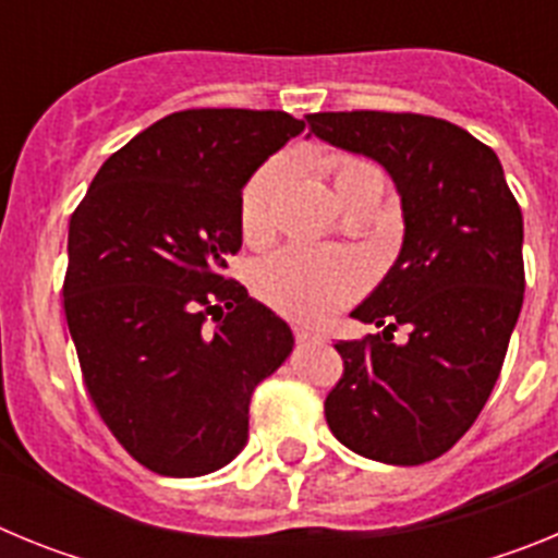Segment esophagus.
<instances>
[{
	"label": "esophagus",
	"mask_w": 558,
	"mask_h": 558,
	"mask_svg": "<svg viewBox=\"0 0 558 558\" xmlns=\"http://www.w3.org/2000/svg\"><path fill=\"white\" fill-rule=\"evenodd\" d=\"M295 340L299 343H322V335L310 332V329H295Z\"/></svg>",
	"instance_id": "34e87169"
}]
</instances>
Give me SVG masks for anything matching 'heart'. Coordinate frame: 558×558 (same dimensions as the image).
<instances>
[{"instance_id":"obj_1","label":"heart","mask_w":558,"mask_h":558,"mask_svg":"<svg viewBox=\"0 0 558 558\" xmlns=\"http://www.w3.org/2000/svg\"><path fill=\"white\" fill-rule=\"evenodd\" d=\"M335 192L347 190L363 175L379 172L372 161L357 156H332L327 159ZM288 167L282 159L268 161L254 172L240 198V226L248 240H259L274 229V204L284 184ZM368 268L352 251L318 248V245L293 243L276 251L256 265L254 284L265 302L279 313L299 322H327L329 315L347 307L360 290L366 288Z\"/></svg>"}]
</instances>
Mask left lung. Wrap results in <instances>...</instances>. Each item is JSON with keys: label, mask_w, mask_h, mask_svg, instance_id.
Listing matches in <instances>:
<instances>
[{"label": "left lung", "mask_w": 558, "mask_h": 558, "mask_svg": "<svg viewBox=\"0 0 558 558\" xmlns=\"http://www.w3.org/2000/svg\"><path fill=\"white\" fill-rule=\"evenodd\" d=\"M310 133L388 170L402 198L397 263L352 313L383 332L338 340L324 413L340 445L416 466L445 456L500 377L525 293L522 211L492 147L425 113H307ZM405 323L412 335L393 344Z\"/></svg>", "instance_id": "1"}]
</instances>
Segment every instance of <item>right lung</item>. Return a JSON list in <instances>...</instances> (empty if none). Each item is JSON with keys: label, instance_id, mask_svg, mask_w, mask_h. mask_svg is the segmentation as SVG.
<instances>
[{"label": "right lung", "instance_id": "right-lung-1", "mask_svg": "<svg viewBox=\"0 0 558 558\" xmlns=\"http://www.w3.org/2000/svg\"><path fill=\"white\" fill-rule=\"evenodd\" d=\"M302 131L284 111H175L113 153L69 220L63 313L88 397L156 475L234 461L251 393L293 352L288 324L223 270L245 181Z\"/></svg>", "mask_w": 558, "mask_h": 558}]
</instances>
